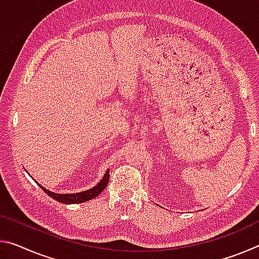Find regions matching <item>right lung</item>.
Instances as JSON below:
<instances>
[{
  "instance_id": "obj_1",
  "label": "right lung",
  "mask_w": 259,
  "mask_h": 259,
  "mask_svg": "<svg viewBox=\"0 0 259 259\" xmlns=\"http://www.w3.org/2000/svg\"><path fill=\"white\" fill-rule=\"evenodd\" d=\"M109 181V169H107V171L105 172L104 177L102 178V181H100L97 185L94 186L93 188H90V190H87V191H83V192H78V193H71V194H61V193H55L52 191L47 190L46 187H43L41 184L37 183V185L40 186L43 191H45L48 195L50 196V198L55 199L56 201H58V202L61 203H66V204H73V203H82V202H85V201H89V200H93L96 196H98L100 193H102L105 188H106L107 184Z\"/></svg>"
}]
</instances>
